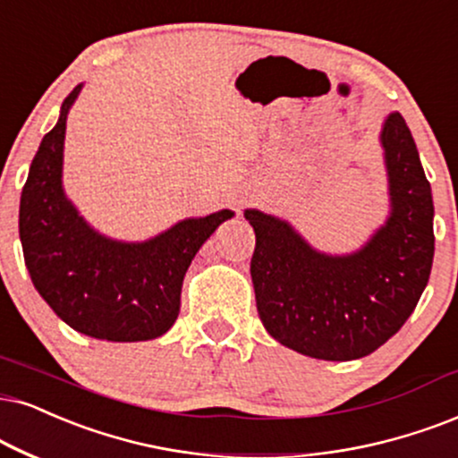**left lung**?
Returning <instances> with one entry per match:
<instances>
[{
  "label": "left lung",
  "instance_id": "left-lung-1",
  "mask_svg": "<svg viewBox=\"0 0 458 458\" xmlns=\"http://www.w3.org/2000/svg\"><path fill=\"white\" fill-rule=\"evenodd\" d=\"M391 217L357 253L315 251L287 222L247 211L256 230L251 281L266 332L289 349L351 361L408 321L433 264V199L419 149L397 112L383 129Z\"/></svg>",
  "mask_w": 458,
  "mask_h": 458
}]
</instances>
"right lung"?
I'll return each instance as SVG.
<instances>
[{
    "label": "right lung",
    "mask_w": 458,
    "mask_h": 458,
    "mask_svg": "<svg viewBox=\"0 0 458 458\" xmlns=\"http://www.w3.org/2000/svg\"><path fill=\"white\" fill-rule=\"evenodd\" d=\"M82 84L63 101L21 194L19 233L31 281L75 332L137 343L169 332L182 306L183 276L202 242L225 219L224 209L183 219L148 242H118L86 225L61 186L67 112Z\"/></svg>",
    "instance_id": "1"
}]
</instances>
